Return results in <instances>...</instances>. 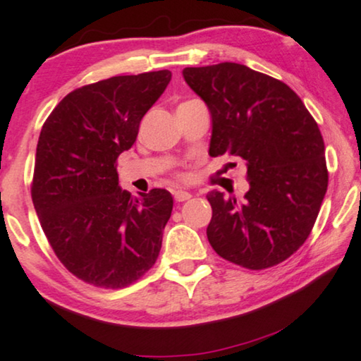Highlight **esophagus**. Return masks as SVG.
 <instances>
[{
  "instance_id": "1",
  "label": "esophagus",
  "mask_w": 361,
  "mask_h": 361,
  "mask_svg": "<svg viewBox=\"0 0 361 361\" xmlns=\"http://www.w3.org/2000/svg\"><path fill=\"white\" fill-rule=\"evenodd\" d=\"M173 197H175L176 202H183V201H188V199L191 197V192L183 191V190H176V191H173Z\"/></svg>"
}]
</instances>
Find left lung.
Wrapping results in <instances>:
<instances>
[{"label":"left lung","mask_w":361,"mask_h":361,"mask_svg":"<svg viewBox=\"0 0 361 361\" xmlns=\"http://www.w3.org/2000/svg\"><path fill=\"white\" fill-rule=\"evenodd\" d=\"M188 85L212 115V157L248 166L243 199L211 191L209 243L220 257L261 271L281 264L308 238L327 191L318 123L282 80L245 64L185 68Z\"/></svg>","instance_id":"8db88e82"}]
</instances>
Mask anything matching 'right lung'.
Here are the masks:
<instances>
[{
	"label": "right lung",
	"mask_w": 361,
	"mask_h": 361,
	"mask_svg": "<svg viewBox=\"0 0 361 361\" xmlns=\"http://www.w3.org/2000/svg\"><path fill=\"white\" fill-rule=\"evenodd\" d=\"M170 79L162 69L82 85L42 126L32 201L61 264L94 287L134 283L162 248L171 195L155 188L133 197L118 186L116 160Z\"/></svg>",
	"instance_id": "right-lung-1"
}]
</instances>
